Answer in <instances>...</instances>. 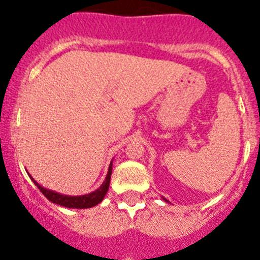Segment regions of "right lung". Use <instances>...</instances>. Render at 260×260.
Segmentation results:
<instances>
[{
    "label": "right lung",
    "mask_w": 260,
    "mask_h": 260,
    "mask_svg": "<svg viewBox=\"0 0 260 260\" xmlns=\"http://www.w3.org/2000/svg\"><path fill=\"white\" fill-rule=\"evenodd\" d=\"M111 175H112V164L109 166L108 174H107L106 181L102 183L101 187L98 190H95L94 192L88 193V195L83 196H67L61 195V193L54 192V191H50L48 188H44L43 186L39 185L35 180H32L35 182V185L38 186L39 190L43 192V195L45 196L48 200L51 203L57 204L60 206H65V208H73V209H88L93 208V206L98 205L99 203H102V200L106 196L107 191L109 188V182H111Z\"/></svg>",
    "instance_id": "obj_1"
}]
</instances>
